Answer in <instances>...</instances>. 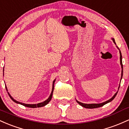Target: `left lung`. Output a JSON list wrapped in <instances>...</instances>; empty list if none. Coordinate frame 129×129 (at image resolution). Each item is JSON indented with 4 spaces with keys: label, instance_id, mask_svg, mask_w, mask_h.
Masks as SVG:
<instances>
[{
    "label": "left lung",
    "instance_id": "obj_1",
    "mask_svg": "<svg viewBox=\"0 0 129 129\" xmlns=\"http://www.w3.org/2000/svg\"><path fill=\"white\" fill-rule=\"evenodd\" d=\"M112 40L113 41V43H115V45H116V43H115V39L114 38H112ZM116 47L119 49V53H120V64H121V68H122V70H121V79H122V75H123V65H122V54H121V50H119V49L118 48V47L117 46ZM121 83V82H120ZM119 86H120V85L119 86V87H118V90H119ZM118 91H117L116 93L114 94V96L112 97V98H111V99H110L109 100H108V101H105V102H102V103H100V104H84V103H82V102H79V101H78L76 99V101L77 102L78 104H79V105H80L81 106H82L83 107H85L86 108H99V107H102L104 106V105H105V104L109 103V102H110L111 101H112L114 99V98H115L116 96L117 93H118Z\"/></svg>",
    "mask_w": 129,
    "mask_h": 129
}]
</instances>
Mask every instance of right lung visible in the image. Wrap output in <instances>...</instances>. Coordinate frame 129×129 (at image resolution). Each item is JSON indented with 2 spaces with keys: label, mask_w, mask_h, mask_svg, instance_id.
I'll use <instances>...</instances> for the list:
<instances>
[{
  "label": "right lung",
  "mask_w": 129,
  "mask_h": 129,
  "mask_svg": "<svg viewBox=\"0 0 129 129\" xmlns=\"http://www.w3.org/2000/svg\"><path fill=\"white\" fill-rule=\"evenodd\" d=\"M55 80L53 81L52 89L51 93H50V96H49V97L48 98V99H46L45 101H44V102H41V103H38V104H27L22 103V102H18V101H16V100L14 99V98H13V97L11 96V95L10 94V93L8 92V95H9L10 98H11V99L12 100V101H13V102H15V103H16V104H21V105H24V106L27 107H29V108H39V107H44V106H45V105H47V104H48L49 102L50 101V100H51L52 98L53 89H54V83H55ZM5 88H6L7 91H8V89H7V88L6 86H5Z\"/></svg>",
  "instance_id": "obj_1"
}]
</instances>
